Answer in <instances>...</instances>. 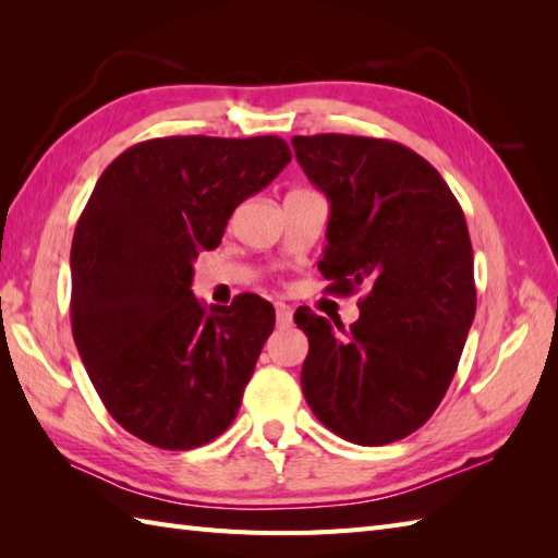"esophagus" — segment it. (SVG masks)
I'll use <instances>...</instances> for the list:
<instances>
[{
  "label": "esophagus",
  "instance_id": "obj_1",
  "mask_svg": "<svg viewBox=\"0 0 558 558\" xmlns=\"http://www.w3.org/2000/svg\"><path fill=\"white\" fill-rule=\"evenodd\" d=\"M276 316H278V326H282V328H288L292 324V310L288 304L278 302L276 304Z\"/></svg>",
  "mask_w": 558,
  "mask_h": 558
}]
</instances>
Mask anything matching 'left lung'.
<instances>
[{
    "label": "left lung",
    "mask_w": 558,
    "mask_h": 558,
    "mask_svg": "<svg viewBox=\"0 0 558 558\" xmlns=\"http://www.w3.org/2000/svg\"><path fill=\"white\" fill-rule=\"evenodd\" d=\"M306 177L330 201L318 270L360 300L350 328L294 312L310 338L302 390L330 432L386 446L417 432L453 381L477 310L465 216L444 177L388 138L294 136Z\"/></svg>",
    "instance_id": "obj_1"
}]
</instances>
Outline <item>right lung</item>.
Returning a JSON list of instances; mask_svg holds the SVG:
<instances>
[{"label":"right lung","instance_id":"1","mask_svg":"<svg viewBox=\"0 0 558 558\" xmlns=\"http://www.w3.org/2000/svg\"><path fill=\"white\" fill-rule=\"evenodd\" d=\"M290 160L280 136H165L126 148L93 189L71 242V333L141 441L198 448L236 417L276 312L258 294L196 300L194 258Z\"/></svg>","mask_w":558,"mask_h":558}]
</instances>
